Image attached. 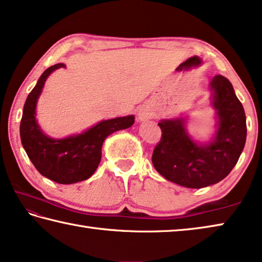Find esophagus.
Here are the masks:
<instances>
[{"instance_id":"esophagus-1","label":"esophagus","mask_w":262,"mask_h":262,"mask_svg":"<svg viewBox=\"0 0 262 262\" xmlns=\"http://www.w3.org/2000/svg\"><path fill=\"white\" fill-rule=\"evenodd\" d=\"M152 117V111L150 110L147 106H144V107H141L139 113H137V118H139L140 121H147L149 120L150 118Z\"/></svg>"}]
</instances>
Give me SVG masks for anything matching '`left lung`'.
I'll return each mask as SVG.
<instances>
[{"label": "left lung", "mask_w": 262, "mask_h": 262, "mask_svg": "<svg viewBox=\"0 0 262 262\" xmlns=\"http://www.w3.org/2000/svg\"><path fill=\"white\" fill-rule=\"evenodd\" d=\"M215 132L208 141L188 130V115L162 119L161 142L152 164L166 180L187 188H202L223 180L236 165L246 142V115L231 82L216 75L209 83Z\"/></svg>", "instance_id": "8db88e82"}]
</instances>
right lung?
Wrapping results in <instances>:
<instances>
[{
  "mask_svg": "<svg viewBox=\"0 0 262 262\" xmlns=\"http://www.w3.org/2000/svg\"><path fill=\"white\" fill-rule=\"evenodd\" d=\"M63 63L47 68L39 77L24 104L20 121V140L23 148L35 168L46 178L57 184H75L90 178L101 159V147L106 137L117 130L134 125V115L101 120L79 134L63 139L46 135L37 120V104L48 76Z\"/></svg>",
  "mask_w": 262,
  "mask_h": 262,
  "instance_id": "add662e5",
  "label": "right lung"
}]
</instances>
